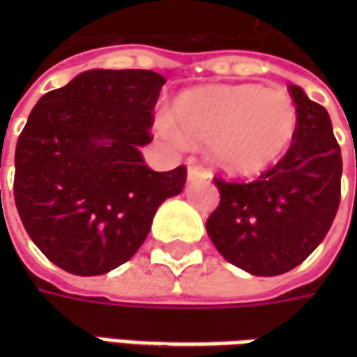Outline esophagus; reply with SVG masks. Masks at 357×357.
I'll use <instances>...</instances> for the list:
<instances>
[{
  "label": "esophagus",
  "instance_id": "obj_1",
  "mask_svg": "<svg viewBox=\"0 0 357 357\" xmlns=\"http://www.w3.org/2000/svg\"><path fill=\"white\" fill-rule=\"evenodd\" d=\"M187 178L189 179H206L210 178V174L206 172V168H202L201 164H197L195 158L189 160V168H187Z\"/></svg>",
  "mask_w": 357,
  "mask_h": 357
}]
</instances>
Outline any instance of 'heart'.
<instances>
[{"label":"heart","instance_id":"b5f03b06","mask_svg":"<svg viewBox=\"0 0 357 357\" xmlns=\"http://www.w3.org/2000/svg\"><path fill=\"white\" fill-rule=\"evenodd\" d=\"M174 118L156 126L168 139L212 143L214 162L231 176H256L289 151L298 112L283 89L252 84L189 89L174 102Z\"/></svg>","mask_w":357,"mask_h":357}]
</instances>
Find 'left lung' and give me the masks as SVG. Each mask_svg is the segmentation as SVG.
<instances>
[{
  "instance_id": "left-lung-1",
  "label": "left lung",
  "mask_w": 357,
  "mask_h": 357,
  "mask_svg": "<svg viewBox=\"0 0 357 357\" xmlns=\"http://www.w3.org/2000/svg\"><path fill=\"white\" fill-rule=\"evenodd\" d=\"M298 128L279 162L255 181L214 178L220 204L206 220L218 252L252 275H281L314 252L340 204L342 156L329 112L289 86Z\"/></svg>"
}]
</instances>
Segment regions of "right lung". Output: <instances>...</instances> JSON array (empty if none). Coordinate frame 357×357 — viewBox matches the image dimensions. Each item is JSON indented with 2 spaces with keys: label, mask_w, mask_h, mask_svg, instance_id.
Wrapping results in <instances>:
<instances>
[{
  "label": "right lung",
  "mask_w": 357,
  "mask_h": 357,
  "mask_svg": "<svg viewBox=\"0 0 357 357\" xmlns=\"http://www.w3.org/2000/svg\"><path fill=\"white\" fill-rule=\"evenodd\" d=\"M164 76L88 70L38 101L15 151V204L47 260L74 275H102L128 262L158 206L181 193L187 168H149Z\"/></svg>",
  "instance_id": "add662e5"
}]
</instances>
